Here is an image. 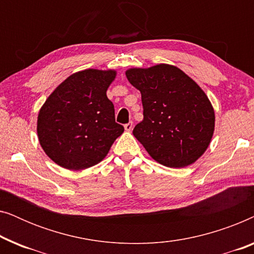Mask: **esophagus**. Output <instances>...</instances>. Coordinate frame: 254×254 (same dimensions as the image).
<instances>
[{"label": "esophagus", "mask_w": 254, "mask_h": 254, "mask_svg": "<svg viewBox=\"0 0 254 254\" xmlns=\"http://www.w3.org/2000/svg\"><path fill=\"white\" fill-rule=\"evenodd\" d=\"M125 129H126L127 131H130L131 129H133V123H131V121H129V123L125 125Z\"/></svg>", "instance_id": "esophagus-1"}]
</instances>
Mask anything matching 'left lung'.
<instances>
[{"instance_id": "obj_1", "label": "left lung", "mask_w": 254, "mask_h": 254, "mask_svg": "<svg viewBox=\"0 0 254 254\" xmlns=\"http://www.w3.org/2000/svg\"><path fill=\"white\" fill-rule=\"evenodd\" d=\"M126 76L140 90L143 105V120L135 126L134 136L159 164H193L214 133L215 113L206 93L175 65L131 68Z\"/></svg>"}]
</instances>
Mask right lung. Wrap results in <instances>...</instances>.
Segmentation results:
<instances>
[{
    "label": "right lung",
    "mask_w": 254,
    "mask_h": 254,
    "mask_svg": "<svg viewBox=\"0 0 254 254\" xmlns=\"http://www.w3.org/2000/svg\"><path fill=\"white\" fill-rule=\"evenodd\" d=\"M116 70L86 69L64 79L38 114L41 148L58 165L83 170L104 159L124 133L106 91Z\"/></svg>",
    "instance_id": "right-lung-1"
}]
</instances>
